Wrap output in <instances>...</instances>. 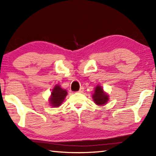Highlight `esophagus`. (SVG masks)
Masks as SVG:
<instances>
[{
  "instance_id": "1",
  "label": "esophagus",
  "mask_w": 156,
  "mask_h": 156,
  "mask_svg": "<svg viewBox=\"0 0 156 156\" xmlns=\"http://www.w3.org/2000/svg\"><path fill=\"white\" fill-rule=\"evenodd\" d=\"M84 87H80V90H79L78 92V93H83V91H84Z\"/></svg>"
}]
</instances>
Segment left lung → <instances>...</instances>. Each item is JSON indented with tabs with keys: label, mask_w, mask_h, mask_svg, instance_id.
I'll return each instance as SVG.
<instances>
[{
	"label": "left lung",
	"mask_w": 156,
	"mask_h": 156,
	"mask_svg": "<svg viewBox=\"0 0 156 156\" xmlns=\"http://www.w3.org/2000/svg\"><path fill=\"white\" fill-rule=\"evenodd\" d=\"M93 99L96 105L102 106L106 105V103H108L109 101V95L105 92L102 87H101L100 85H97L94 88Z\"/></svg>",
	"instance_id": "1"
}]
</instances>
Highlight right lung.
<instances>
[{
  "label": "right lung",
  "instance_id": "add662e5",
  "mask_svg": "<svg viewBox=\"0 0 156 156\" xmlns=\"http://www.w3.org/2000/svg\"><path fill=\"white\" fill-rule=\"evenodd\" d=\"M68 94L67 90L60 87V85L56 84L52 89L49 100V104L53 108H58L63 102L64 99Z\"/></svg>",
  "mask_w": 156,
  "mask_h": 156
}]
</instances>
